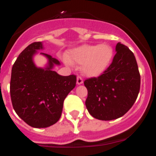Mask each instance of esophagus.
<instances>
[{"instance_id": "esophagus-1", "label": "esophagus", "mask_w": 156, "mask_h": 156, "mask_svg": "<svg viewBox=\"0 0 156 156\" xmlns=\"http://www.w3.org/2000/svg\"><path fill=\"white\" fill-rule=\"evenodd\" d=\"M83 83V80L82 77L79 76H77V78H76V83L78 85H80V84H82Z\"/></svg>"}]
</instances>
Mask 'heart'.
Instances as JSON below:
<instances>
[{"label":"heart","mask_w":156,"mask_h":156,"mask_svg":"<svg viewBox=\"0 0 156 156\" xmlns=\"http://www.w3.org/2000/svg\"><path fill=\"white\" fill-rule=\"evenodd\" d=\"M113 54L110 45L83 44L69 51L64 61L68 65H82L83 73L87 76L96 77L108 69Z\"/></svg>","instance_id":"heart-1"}]
</instances>
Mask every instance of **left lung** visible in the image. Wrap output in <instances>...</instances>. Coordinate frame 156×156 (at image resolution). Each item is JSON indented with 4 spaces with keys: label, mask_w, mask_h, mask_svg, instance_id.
<instances>
[{
    "label": "left lung",
    "mask_w": 156,
    "mask_h": 156,
    "mask_svg": "<svg viewBox=\"0 0 156 156\" xmlns=\"http://www.w3.org/2000/svg\"><path fill=\"white\" fill-rule=\"evenodd\" d=\"M112 62L103 74L84 81L85 105L89 113L100 120H112L126 114L137 99L140 76L133 52L125 45L115 46Z\"/></svg>",
    "instance_id": "1"
}]
</instances>
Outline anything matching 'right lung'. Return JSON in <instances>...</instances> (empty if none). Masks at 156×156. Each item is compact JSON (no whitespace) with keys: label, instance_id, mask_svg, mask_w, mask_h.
Wrapping results in <instances>:
<instances>
[{"label":"right lung","instance_id":"right-lung-1","mask_svg":"<svg viewBox=\"0 0 156 156\" xmlns=\"http://www.w3.org/2000/svg\"><path fill=\"white\" fill-rule=\"evenodd\" d=\"M44 49L42 42H34L25 48L12 69L10 94L14 110L32 127L45 128L55 124L62 115L63 102L76 86L75 75L67 76L54 71L60 62L45 53L44 68L37 67L34 57Z\"/></svg>","mask_w":156,"mask_h":156}]
</instances>
